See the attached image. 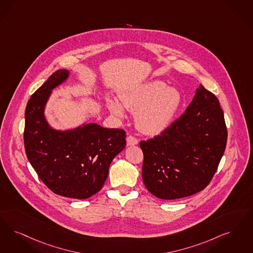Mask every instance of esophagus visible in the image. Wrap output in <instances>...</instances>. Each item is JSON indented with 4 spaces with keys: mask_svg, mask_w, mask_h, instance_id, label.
<instances>
[{
    "mask_svg": "<svg viewBox=\"0 0 253 253\" xmlns=\"http://www.w3.org/2000/svg\"><path fill=\"white\" fill-rule=\"evenodd\" d=\"M138 144V140L133 135H128L127 136V146H133Z\"/></svg>",
    "mask_w": 253,
    "mask_h": 253,
    "instance_id": "obj_1",
    "label": "esophagus"
}]
</instances>
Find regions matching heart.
Segmentation results:
<instances>
[{
    "mask_svg": "<svg viewBox=\"0 0 253 253\" xmlns=\"http://www.w3.org/2000/svg\"><path fill=\"white\" fill-rule=\"evenodd\" d=\"M117 101H108L110 111L124 117V108L135 113V123L140 131L156 134L165 131L174 120L182 103L181 91L167 86L161 81L139 84L127 91Z\"/></svg>",
    "mask_w": 253,
    "mask_h": 253,
    "instance_id": "obj_1",
    "label": "heart"
}]
</instances>
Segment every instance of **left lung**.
<instances>
[{
  "mask_svg": "<svg viewBox=\"0 0 253 253\" xmlns=\"http://www.w3.org/2000/svg\"><path fill=\"white\" fill-rule=\"evenodd\" d=\"M227 136L218 99L201 85L179 119L159 135L140 142L145 186L163 200L202 191L217 169Z\"/></svg>",
  "mask_w": 253,
  "mask_h": 253,
  "instance_id": "left-lung-1",
  "label": "left lung"
}]
</instances>
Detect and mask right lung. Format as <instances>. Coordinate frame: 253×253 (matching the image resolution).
<instances>
[{
    "instance_id": "right-lung-1",
    "label": "right lung",
    "mask_w": 253,
    "mask_h": 253,
    "mask_svg": "<svg viewBox=\"0 0 253 253\" xmlns=\"http://www.w3.org/2000/svg\"><path fill=\"white\" fill-rule=\"evenodd\" d=\"M68 77L67 70L55 71L31 96L23 140L27 158L43 183L57 195L83 200L101 190L113 159L126 146V132L96 123L70 131L51 129L44 107L51 89Z\"/></svg>"
}]
</instances>
